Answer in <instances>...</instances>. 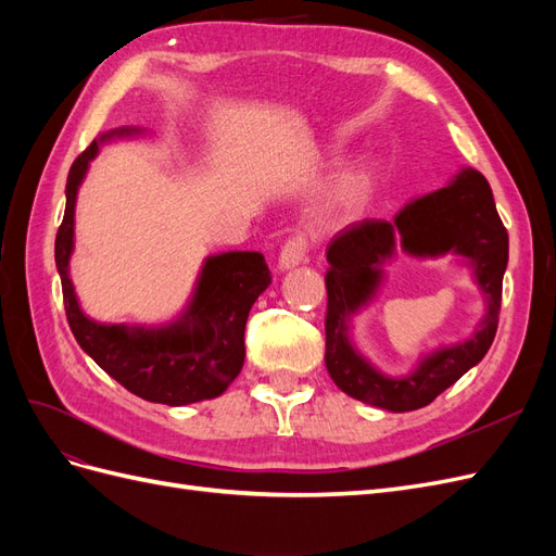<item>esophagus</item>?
<instances>
[{
  "label": "esophagus",
  "mask_w": 556,
  "mask_h": 556,
  "mask_svg": "<svg viewBox=\"0 0 556 556\" xmlns=\"http://www.w3.org/2000/svg\"><path fill=\"white\" fill-rule=\"evenodd\" d=\"M306 252H308V241H306V237H292V239H288L285 241V245L280 248V255H278V266L282 268H294V266H299L301 262L306 260Z\"/></svg>",
  "instance_id": "obj_1"
}]
</instances>
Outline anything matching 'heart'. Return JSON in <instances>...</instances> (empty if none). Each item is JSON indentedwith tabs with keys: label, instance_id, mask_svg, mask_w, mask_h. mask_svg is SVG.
I'll list each match as a JSON object with an SVG mask.
<instances>
[{
	"label": "heart",
	"instance_id": "1",
	"mask_svg": "<svg viewBox=\"0 0 556 556\" xmlns=\"http://www.w3.org/2000/svg\"><path fill=\"white\" fill-rule=\"evenodd\" d=\"M368 190H371V174L368 172L348 174L341 180H336L325 192V197L319 199L317 213L323 215L325 220L341 223L364 206Z\"/></svg>",
	"mask_w": 556,
	"mask_h": 556
}]
</instances>
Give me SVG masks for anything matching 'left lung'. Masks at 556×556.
<instances>
[{"label": "left lung", "instance_id": "1", "mask_svg": "<svg viewBox=\"0 0 556 556\" xmlns=\"http://www.w3.org/2000/svg\"><path fill=\"white\" fill-rule=\"evenodd\" d=\"M399 238L418 256L457 251L475 262L488 315L468 342L434 353L406 379L378 375L346 341V317L372 295L379 264ZM327 352L331 380L352 399L406 413L417 410L457 382L490 350L501 313L503 271L508 266V231L496 213L492 188L476 169H464L445 188L413 199L392 223L362 220L336 233L327 248Z\"/></svg>", "mask_w": 556, "mask_h": 556}]
</instances>
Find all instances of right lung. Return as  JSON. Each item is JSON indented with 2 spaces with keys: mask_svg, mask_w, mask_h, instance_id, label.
<instances>
[{
  "mask_svg": "<svg viewBox=\"0 0 556 556\" xmlns=\"http://www.w3.org/2000/svg\"><path fill=\"white\" fill-rule=\"evenodd\" d=\"M127 131L131 129L111 134ZM94 155L97 141L72 164L66 178V208L55 237V264L62 278L64 311L72 333L111 378L146 401L185 406V403L220 396L241 374L248 313L271 285V271L264 255L223 252L208 257L190 311L172 327L127 329L125 325L92 323L78 308L66 268L74 250L76 192Z\"/></svg>",
  "mask_w": 556,
  "mask_h": 556,
  "instance_id": "1",
  "label": "right lung"
}]
</instances>
